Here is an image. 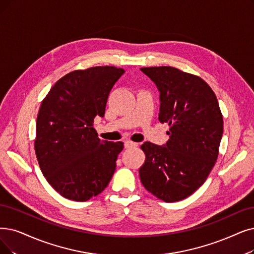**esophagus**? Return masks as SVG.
<instances>
[{
  "label": "esophagus",
  "instance_id": "esophagus-1",
  "mask_svg": "<svg viewBox=\"0 0 254 254\" xmlns=\"http://www.w3.org/2000/svg\"><path fill=\"white\" fill-rule=\"evenodd\" d=\"M124 145H125V148H131V147L137 146V143H134V141H131V140H126Z\"/></svg>",
  "mask_w": 254,
  "mask_h": 254
}]
</instances>
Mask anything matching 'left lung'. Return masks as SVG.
<instances>
[{"label": "left lung", "mask_w": 254, "mask_h": 254, "mask_svg": "<svg viewBox=\"0 0 254 254\" xmlns=\"http://www.w3.org/2000/svg\"><path fill=\"white\" fill-rule=\"evenodd\" d=\"M159 92L161 123H169L165 145L146 141L139 168L145 189L160 200L175 202L204 184L219 154L223 117L215 93L203 79L172 66L141 67Z\"/></svg>", "instance_id": "obj_1"}]
</instances>
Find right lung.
<instances>
[{"instance_id":"add662e5","label":"right lung","mask_w":254,"mask_h":254,"mask_svg":"<svg viewBox=\"0 0 254 254\" xmlns=\"http://www.w3.org/2000/svg\"><path fill=\"white\" fill-rule=\"evenodd\" d=\"M125 73L116 66H94L59 79L40 105L34 141L47 181L63 197L87 201L108 186L122 141L101 140L93 123L104 117L111 88Z\"/></svg>"}]
</instances>
